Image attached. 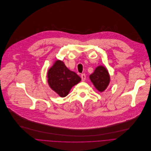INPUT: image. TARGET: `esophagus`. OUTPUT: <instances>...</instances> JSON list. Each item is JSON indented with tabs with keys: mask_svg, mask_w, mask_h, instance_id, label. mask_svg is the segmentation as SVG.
I'll use <instances>...</instances> for the list:
<instances>
[{
	"mask_svg": "<svg viewBox=\"0 0 151 151\" xmlns=\"http://www.w3.org/2000/svg\"><path fill=\"white\" fill-rule=\"evenodd\" d=\"M81 78H82V81H85L86 79V75L85 74H82L81 75Z\"/></svg>",
	"mask_w": 151,
	"mask_h": 151,
	"instance_id": "esophagus-1",
	"label": "esophagus"
}]
</instances>
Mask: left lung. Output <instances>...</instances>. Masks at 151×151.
Masks as SVG:
<instances>
[{
  "label": "left lung",
  "mask_w": 151,
  "mask_h": 151,
  "mask_svg": "<svg viewBox=\"0 0 151 151\" xmlns=\"http://www.w3.org/2000/svg\"><path fill=\"white\" fill-rule=\"evenodd\" d=\"M90 79L99 92H103L107 88L111 81L108 70L103 66L96 67L94 73L90 76Z\"/></svg>",
  "instance_id": "obj_1"
}]
</instances>
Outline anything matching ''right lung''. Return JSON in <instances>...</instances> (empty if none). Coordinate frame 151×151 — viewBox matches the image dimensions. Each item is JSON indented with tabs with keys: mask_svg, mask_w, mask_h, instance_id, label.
Returning <instances> with one entry per match:
<instances>
[{
	"mask_svg": "<svg viewBox=\"0 0 151 151\" xmlns=\"http://www.w3.org/2000/svg\"><path fill=\"white\" fill-rule=\"evenodd\" d=\"M47 78L50 88L61 97L66 96L70 89L81 81V78L60 60H55L48 69Z\"/></svg>",
	"mask_w": 151,
	"mask_h": 151,
	"instance_id": "obj_1",
	"label": "right lung"
}]
</instances>
